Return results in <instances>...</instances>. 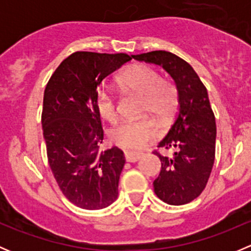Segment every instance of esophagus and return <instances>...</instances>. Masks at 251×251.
<instances>
[{
  "mask_svg": "<svg viewBox=\"0 0 251 251\" xmlns=\"http://www.w3.org/2000/svg\"><path fill=\"white\" fill-rule=\"evenodd\" d=\"M125 158L128 163H136L142 158V153H136V151H125Z\"/></svg>",
  "mask_w": 251,
  "mask_h": 251,
  "instance_id": "esophagus-1",
  "label": "esophagus"
}]
</instances>
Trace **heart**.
Here are the masks:
<instances>
[{
  "instance_id": "b5f03b06",
  "label": "heart",
  "mask_w": 251,
  "mask_h": 251,
  "mask_svg": "<svg viewBox=\"0 0 251 251\" xmlns=\"http://www.w3.org/2000/svg\"><path fill=\"white\" fill-rule=\"evenodd\" d=\"M126 92L142 96V114L151 113L159 120H168L178 103L177 87L171 81L161 77L160 73L146 64L133 65L119 78ZM96 108L102 119L114 123L118 119V108L109 91L100 87L96 93ZM159 130L151 119L126 120L111 130L110 138L116 146L126 149H141L158 136Z\"/></svg>"
}]
</instances>
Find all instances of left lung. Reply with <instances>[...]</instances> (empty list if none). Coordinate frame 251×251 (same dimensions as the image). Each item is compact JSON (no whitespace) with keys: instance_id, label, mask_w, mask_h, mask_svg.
<instances>
[{"instance_id":"1","label":"left lung","mask_w":251,"mask_h":251,"mask_svg":"<svg viewBox=\"0 0 251 251\" xmlns=\"http://www.w3.org/2000/svg\"><path fill=\"white\" fill-rule=\"evenodd\" d=\"M140 62L160 65L169 73L178 92V113L161 148H175L173 156L155 151L161 170L154 179V192L170 205H183L201 196L215 160L216 123L207 91L193 68L176 54L153 50L132 55Z\"/></svg>"}]
</instances>
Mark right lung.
<instances>
[{
  "label": "right lung",
  "instance_id": "add662e5",
  "mask_svg": "<svg viewBox=\"0 0 251 251\" xmlns=\"http://www.w3.org/2000/svg\"><path fill=\"white\" fill-rule=\"evenodd\" d=\"M125 53L75 52L63 60L44 95L42 130L48 163L62 193L81 209L98 210L118 198L125 156L103 142L96 93L103 80L130 62Z\"/></svg>",
  "mask_w": 251,
  "mask_h": 251
}]
</instances>
